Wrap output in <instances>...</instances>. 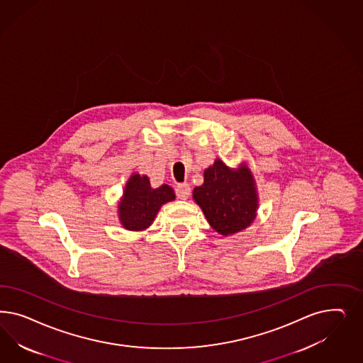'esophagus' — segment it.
I'll return each instance as SVG.
<instances>
[{"instance_id": "34e87169", "label": "esophagus", "mask_w": 363, "mask_h": 363, "mask_svg": "<svg viewBox=\"0 0 363 363\" xmlns=\"http://www.w3.org/2000/svg\"><path fill=\"white\" fill-rule=\"evenodd\" d=\"M189 195H191V187L188 184H180L179 187L176 188V196L179 199H188Z\"/></svg>"}]
</instances>
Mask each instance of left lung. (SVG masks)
Listing matches in <instances>:
<instances>
[{
	"label": "left lung",
	"instance_id": "left-lung-1",
	"mask_svg": "<svg viewBox=\"0 0 363 363\" xmlns=\"http://www.w3.org/2000/svg\"><path fill=\"white\" fill-rule=\"evenodd\" d=\"M192 198L211 227L223 236L246 230L257 218V182L247 163L231 168L216 159L204 169V182L194 188Z\"/></svg>",
	"mask_w": 363,
	"mask_h": 363
}]
</instances>
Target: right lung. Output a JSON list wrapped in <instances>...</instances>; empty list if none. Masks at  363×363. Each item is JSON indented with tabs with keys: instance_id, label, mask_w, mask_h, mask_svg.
<instances>
[{
	"instance_id": "obj_1",
	"label": "right lung",
	"mask_w": 363,
	"mask_h": 363,
	"mask_svg": "<svg viewBox=\"0 0 363 363\" xmlns=\"http://www.w3.org/2000/svg\"><path fill=\"white\" fill-rule=\"evenodd\" d=\"M175 200V192L168 184L152 188L148 176L133 172L117 201L118 222L124 230L140 233L152 224L162 206Z\"/></svg>"
}]
</instances>
